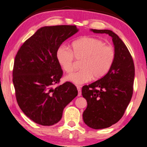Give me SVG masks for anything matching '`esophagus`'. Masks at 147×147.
I'll return each mask as SVG.
<instances>
[{
    "instance_id": "obj_1",
    "label": "esophagus",
    "mask_w": 147,
    "mask_h": 147,
    "mask_svg": "<svg viewBox=\"0 0 147 147\" xmlns=\"http://www.w3.org/2000/svg\"><path fill=\"white\" fill-rule=\"evenodd\" d=\"M77 89L78 91V96H81L82 95V89H81V86H77Z\"/></svg>"
}]
</instances>
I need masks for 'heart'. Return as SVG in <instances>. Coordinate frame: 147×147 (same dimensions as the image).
<instances>
[{
	"label": "heart",
	"instance_id": "b5f03b06",
	"mask_svg": "<svg viewBox=\"0 0 147 147\" xmlns=\"http://www.w3.org/2000/svg\"><path fill=\"white\" fill-rule=\"evenodd\" d=\"M72 50L61 46L56 56L59 65L67 74L76 68V59L82 61L80 71L70 74L66 80L76 84H84L93 78L101 79L107 74L113 64L115 51L105 45L101 40L93 37H83L71 44Z\"/></svg>",
	"mask_w": 147,
	"mask_h": 147
}]
</instances>
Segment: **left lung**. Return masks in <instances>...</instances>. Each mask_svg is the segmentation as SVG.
I'll list each match as a JSON object with an SVG mask.
<instances>
[{
    "instance_id": "8db88e82",
    "label": "left lung",
    "mask_w": 147,
    "mask_h": 147,
    "mask_svg": "<svg viewBox=\"0 0 147 147\" xmlns=\"http://www.w3.org/2000/svg\"><path fill=\"white\" fill-rule=\"evenodd\" d=\"M112 37L115 59L111 68L99 80L82 88V96L88 106L83 119L94 129L107 128L123 116L133 93L135 65L127 46L116 34L109 30H91Z\"/></svg>"
}]
</instances>
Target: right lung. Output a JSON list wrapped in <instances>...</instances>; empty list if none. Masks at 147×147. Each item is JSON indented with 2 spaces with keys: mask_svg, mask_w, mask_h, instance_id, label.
Wrapping results in <instances>:
<instances>
[{
  "mask_svg": "<svg viewBox=\"0 0 147 147\" xmlns=\"http://www.w3.org/2000/svg\"><path fill=\"white\" fill-rule=\"evenodd\" d=\"M78 31L76 25L42 27L24 42L16 55L12 82L17 103L37 124H56L65 106L78 95L77 88L69 82L53 88L63 76L57 50Z\"/></svg>",
  "mask_w": 147,
  "mask_h": 147,
  "instance_id": "add662e5",
  "label": "right lung"
}]
</instances>
